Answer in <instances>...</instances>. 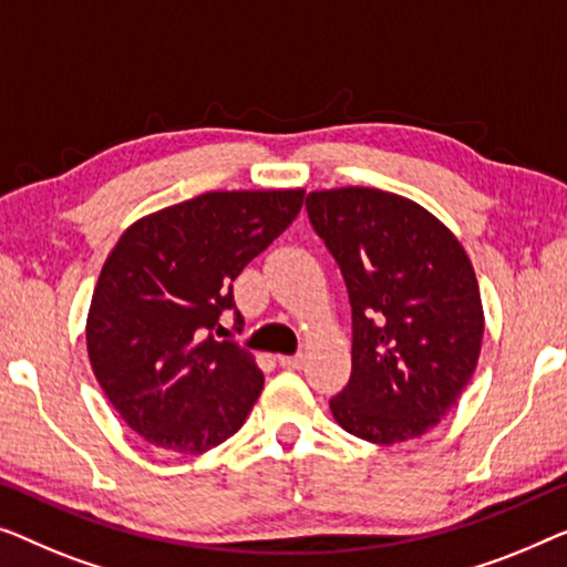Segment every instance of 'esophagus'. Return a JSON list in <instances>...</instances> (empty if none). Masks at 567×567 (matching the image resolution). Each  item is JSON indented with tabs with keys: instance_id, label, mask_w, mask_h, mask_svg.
Here are the masks:
<instances>
[{
	"instance_id": "obj_1",
	"label": "esophagus",
	"mask_w": 567,
	"mask_h": 567,
	"mask_svg": "<svg viewBox=\"0 0 567 567\" xmlns=\"http://www.w3.org/2000/svg\"><path fill=\"white\" fill-rule=\"evenodd\" d=\"M280 367H285V370H300L302 362H306V357L302 354H295V357H280Z\"/></svg>"
}]
</instances>
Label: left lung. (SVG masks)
I'll use <instances>...</instances> for the list:
<instances>
[{
    "mask_svg": "<svg viewBox=\"0 0 567 567\" xmlns=\"http://www.w3.org/2000/svg\"><path fill=\"white\" fill-rule=\"evenodd\" d=\"M306 207L352 302V378L331 398L333 419L372 444L419 440L457 403L481 357L470 257L409 197L339 187L310 193Z\"/></svg>",
    "mask_w": 567,
    "mask_h": 567,
    "instance_id": "8db88e82",
    "label": "left lung"
}]
</instances>
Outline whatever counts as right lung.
Masks as SVG:
<instances>
[{"mask_svg": "<svg viewBox=\"0 0 567 567\" xmlns=\"http://www.w3.org/2000/svg\"><path fill=\"white\" fill-rule=\"evenodd\" d=\"M306 189H234L125 228L86 316V354L107 401L143 442L203 454L244 426L265 388L251 352L220 341L234 282L295 220Z\"/></svg>", "mask_w": 567, "mask_h": 567, "instance_id": "1", "label": "right lung"}]
</instances>
